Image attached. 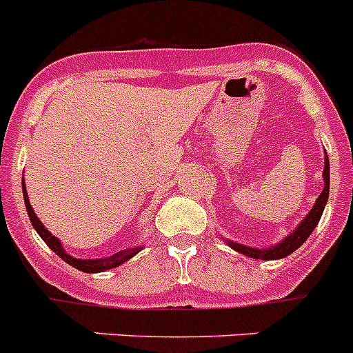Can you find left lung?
Listing matches in <instances>:
<instances>
[{"mask_svg":"<svg viewBox=\"0 0 353 353\" xmlns=\"http://www.w3.org/2000/svg\"><path fill=\"white\" fill-rule=\"evenodd\" d=\"M330 164L329 157H327L325 152V166H323V191L322 194L318 196L316 201H314L313 208L307 212L304 219L299 223V226L293 230L292 233L285 236L281 242H277L274 245H267V248H252V245H244L240 242H233V240H226V244L232 249H235L236 252L244 254V256L252 258V260H281V258H286L288 254H292L293 251H297L302 244H304L307 236L313 233V230L316 228L318 221L322 217L323 208L327 205V199H329V183H330Z\"/></svg>","mask_w":353,"mask_h":353,"instance_id":"1","label":"left lung"}]
</instances>
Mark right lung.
I'll use <instances>...</instances> for the list:
<instances>
[{
  "instance_id": "1",
  "label": "right lung",
  "mask_w": 353,
  "mask_h": 353,
  "mask_svg": "<svg viewBox=\"0 0 353 353\" xmlns=\"http://www.w3.org/2000/svg\"><path fill=\"white\" fill-rule=\"evenodd\" d=\"M23 196H24V205H26V212H28V217H30L31 224L33 228L37 230V233L40 235V239L49 245L52 252H56L58 256L61 258L63 261H67L68 265L72 267H76L77 270L81 272H88V274H95V272H105L109 269H114V267H120L121 263H125L127 260H130L132 256H136L139 251L143 249V245H138V248H129V249H123V251H118L111 256H105V258H95V260H84V258H74L70 256L67 251L63 249V244H61L60 239H56L51 232H49L48 228L43 226L42 221L37 217L35 210L31 207L30 203V198H28V192H26V185H24V180H23Z\"/></svg>"
}]
</instances>
